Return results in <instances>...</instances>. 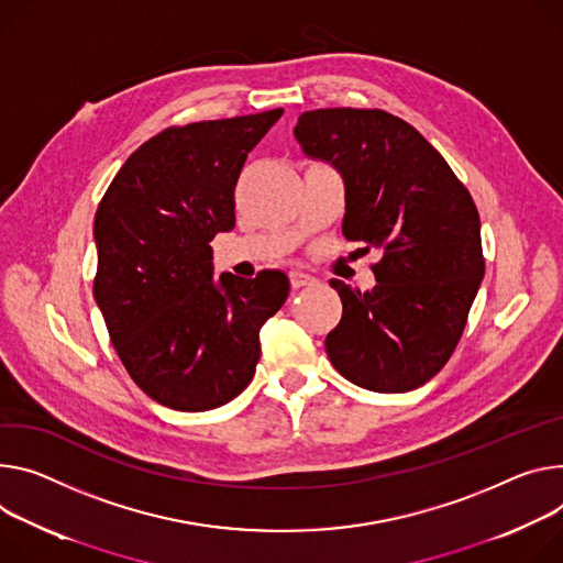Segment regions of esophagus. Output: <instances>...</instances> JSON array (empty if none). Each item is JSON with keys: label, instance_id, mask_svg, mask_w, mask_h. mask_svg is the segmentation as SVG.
<instances>
[{"label": "esophagus", "instance_id": "obj_1", "mask_svg": "<svg viewBox=\"0 0 563 563\" xmlns=\"http://www.w3.org/2000/svg\"><path fill=\"white\" fill-rule=\"evenodd\" d=\"M289 283H291L294 289H300L305 285H312L314 278L308 276V274H302V272H289Z\"/></svg>", "mask_w": 563, "mask_h": 563}]
</instances>
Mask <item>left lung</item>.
<instances>
[{
    "mask_svg": "<svg viewBox=\"0 0 563 563\" xmlns=\"http://www.w3.org/2000/svg\"><path fill=\"white\" fill-rule=\"evenodd\" d=\"M294 136L343 175V238L384 251L371 291L330 280L343 302L325 339L332 366L375 393L427 384L463 336L485 274L467 186L411 123L384 110L302 112Z\"/></svg>",
    "mask_w": 563,
    "mask_h": 563,
    "instance_id": "8db88e82",
    "label": "left lung"
}]
</instances>
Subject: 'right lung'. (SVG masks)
Returning a JSON list of instances; mask_svg holds the SVG:
<instances>
[{"mask_svg": "<svg viewBox=\"0 0 563 563\" xmlns=\"http://www.w3.org/2000/svg\"><path fill=\"white\" fill-rule=\"evenodd\" d=\"M283 110L173 125L139 145L93 218V298L134 384L175 411L238 397L261 328L289 294L283 272L213 280L211 240L235 224V184Z\"/></svg>", "mask_w": 563, "mask_h": 563, "instance_id": "add662e5", "label": "right lung"}]
</instances>
